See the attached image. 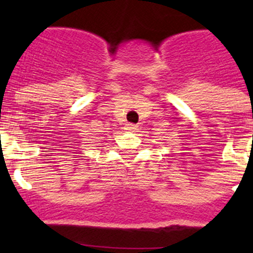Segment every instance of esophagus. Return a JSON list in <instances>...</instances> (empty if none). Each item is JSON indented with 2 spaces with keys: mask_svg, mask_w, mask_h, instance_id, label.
<instances>
[{
  "mask_svg": "<svg viewBox=\"0 0 253 253\" xmlns=\"http://www.w3.org/2000/svg\"><path fill=\"white\" fill-rule=\"evenodd\" d=\"M127 131H129V132H134L137 129V126H134V125H132V124H127Z\"/></svg>",
  "mask_w": 253,
  "mask_h": 253,
  "instance_id": "esophagus-1",
  "label": "esophagus"
}]
</instances>
